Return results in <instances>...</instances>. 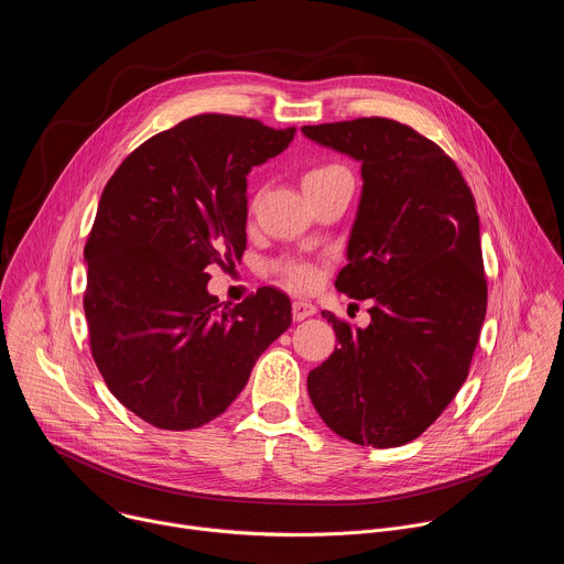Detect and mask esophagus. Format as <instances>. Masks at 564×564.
<instances>
[{
	"label": "esophagus",
	"mask_w": 564,
	"mask_h": 564,
	"mask_svg": "<svg viewBox=\"0 0 564 564\" xmlns=\"http://www.w3.org/2000/svg\"><path fill=\"white\" fill-rule=\"evenodd\" d=\"M316 312V307L310 303V301H294L292 303V316H294V321H303V318H307V316H312Z\"/></svg>",
	"instance_id": "34e87169"
}]
</instances>
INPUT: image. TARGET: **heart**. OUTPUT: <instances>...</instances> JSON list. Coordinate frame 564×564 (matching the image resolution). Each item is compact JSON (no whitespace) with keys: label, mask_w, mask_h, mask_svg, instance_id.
Masks as SVG:
<instances>
[{"label":"heart","mask_w":564,"mask_h":564,"mask_svg":"<svg viewBox=\"0 0 564 564\" xmlns=\"http://www.w3.org/2000/svg\"><path fill=\"white\" fill-rule=\"evenodd\" d=\"M341 174H348L341 165H316L312 170L305 172L303 176V187H310L314 183H321V181H328V178H335V176H341ZM274 274L292 290H299V292H305V290H312L316 285V279H318V272L314 265H310L307 261H301V259H281L279 263H274Z\"/></svg>","instance_id":"obj_1"}]
</instances>
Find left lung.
I'll return each mask as SVG.
<instances>
[{"mask_svg":"<svg viewBox=\"0 0 564 564\" xmlns=\"http://www.w3.org/2000/svg\"><path fill=\"white\" fill-rule=\"evenodd\" d=\"M307 138L361 163L364 192L337 290L370 299V326L321 312L337 348L307 375L316 413L375 448L409 444L468 377L487 314L479 216L455 160L409 124L357 118Z\"/></svg>","mask_w":564,"mask_h":564,"instance_id":"1","label":"left lung"}]
</instances>
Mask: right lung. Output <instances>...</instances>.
Returning a JSON list of instances; mask_svg holds the SVG:
<instances>
[{
    "label": "right lung",
    "mask_w": 564,
    "mask_h": 564,
    "mask_svg": "<svg viewBox=\"0 0 564 564\" xmlns=\"http://www.w3.org/2000/svg\"><path fill=\"white\" fill-rule=\"evenodd\" d=\"M294 133L194 116L133 149L102 192L85 246L89 346L113 397L155 429L192 431L225 413L292 324L274 288L218 307L207 272L243 257L246 176Z\"/></svg>",
    "instance_id": "right-lung-1"
}]
</instances>
